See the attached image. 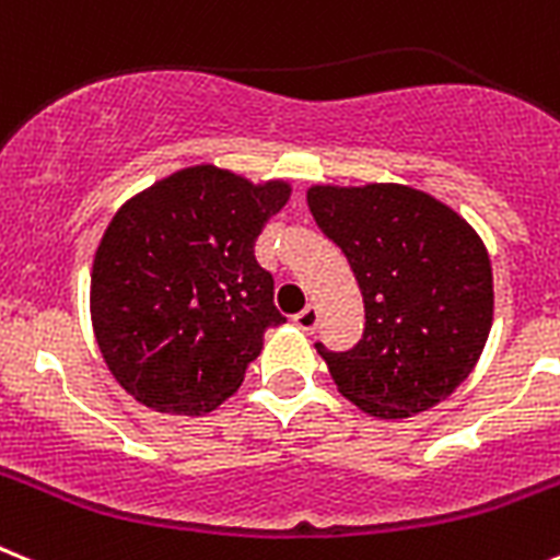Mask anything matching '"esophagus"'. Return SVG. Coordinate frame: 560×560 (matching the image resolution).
<instances>
[{
  "label": "esophagus",
  "instance_id": "1",
  "mask_svg": "<svg viewBox=\"0 0 560 560\" xmlns=\"http://www.w3.org/2000/svg\"><path fill=\"white\" fill-rule=\"evenodd\" d=\"M317 323H319V312L314 308V305H305L303 312L294 314V326L305 334H312L314 328H317Z\"/></svg>",
  "mask_w": 560,
  "mask_h": 560
}]
</instances>
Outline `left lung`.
I'll return each instance as SVG.
<instances>
[{
    "label": "left lung",
    "mask_w": 560,
    "mask_h": 560,
    "mask_svg": "<svg viewBox=\"0 0 560 560\" xmlns=\"http://www.w3.org/2000/svg\"><path fill=\"white\" fill-rule=\"evenodd\" d=\"M305 198L365 303L351 351L317 342L339 394L376 419L417 417L447 399L493 326V269L476 229L405 184H317Z\"/></svg>",
    "instance_id": "obj_1"
}]
</instances>
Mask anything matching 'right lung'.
<instances>
[{
	"mask_svg": "<svg viewBox=\"0 0 560 560\" xmlns=\"http://www.w3.org/2000/svg\"><path fill=\"white\" fill-rule=\"evenodd\" d=\"M289 180L252 184L186 166L132 195L95 248L90 317L109 374L141 405L203 417L241 388L275 308L255 241L289 203Z\"/></svg>",
	"mask_w": 560,
	"mask_h": 560,
	"instance_id": "1",
	"label": "right lung"
}]
</instances>
